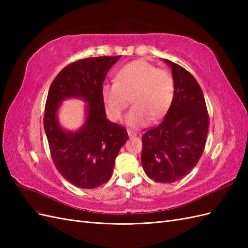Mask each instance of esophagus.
Returning a JSON list of instances; mask_svg holds the SVG:
<instances>
[{
  "label": "esophagus",
  "mask_w": 248,
  "mask_h": 248,
  "mask_svg": "<svg viewBox=\"0 0 248 248\" xmlns=\"http://www.w3.org/2000/svg\"><path fill=\"white\" fill-rule=\"evenodd\" d=\"M127 133H128L129 137H136V136H137V132H136V131H132V130H130V129L127 130Z\"/></svg>",
  "instance_id": "1"
}]
</instances>
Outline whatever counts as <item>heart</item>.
Returning <instances> with one entry per match:
<instances>
[{"mask_svg": "<svg viewBox=\"0 0 248 248\" xmlns=\"http://www.w3.org/2000/svg\"><path fill=\"white\" fill-rule=\"evenodd\" d=\"M175 84L171 74L145 60H137L123 66L116 81L101 88V98L107 115L112 121L122 118L131 100L133 107L126 122L133 127L146 125L149 120L159 119L168 111L174 98Z\"/></svg>", "mask_w": 248, "mask_h": 248, "instance_id": "obj_1", "label": "heart"}]
</instances>
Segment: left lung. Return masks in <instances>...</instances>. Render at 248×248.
<instances>
[{
	"label": "left lung",
	"instance_id": "obj_1",
	"mask_svg": "<svg viewBox=\"0 0 248 248\" xmlns=\"http://www.w3.org/2000/svg\"><path fill=\"white\" fill-rule=\"evenodd\" d=\"M175 91L162 121L141 137V164L149 178L159 183L182 179L204 152L209 114L202 89L192 74L170 60Z\"/></svg>",
	"mask_w": 248,
	"mask_h": 248
}]
</instances>
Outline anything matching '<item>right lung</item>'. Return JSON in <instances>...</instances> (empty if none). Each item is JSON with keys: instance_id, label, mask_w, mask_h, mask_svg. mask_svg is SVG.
<instances>
[{"instance_id": "right-lung-1", "label": "right lung", "mask_w": 248, "mask_h": 248, "mask_svg": "<svg viewBox=\"0 0 248 248\" xmlns=\"http://www.w3.org/2000/svg\"><path fill=\"white\" fill-rule=\"evenodd\" d=\"M120 56L81 59L59 72L48 90L44 130L52 162L67 181L79 188L93 189L111 177L116 157L128 140L123 126L106 117L101 88L108 71ZM79 96L89 103L85 125L78 133H66L56 120L58 103Z\"/></svg>"}]
</instances>
